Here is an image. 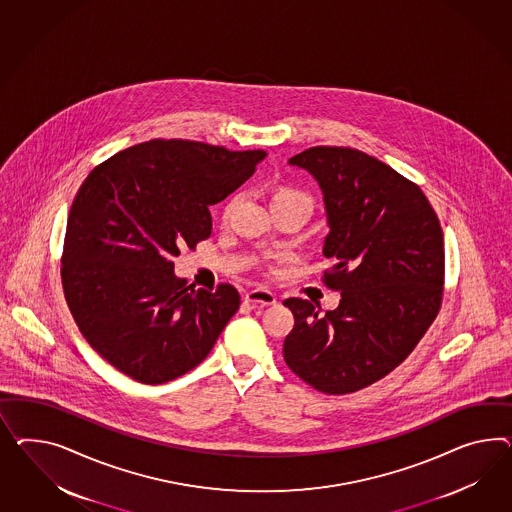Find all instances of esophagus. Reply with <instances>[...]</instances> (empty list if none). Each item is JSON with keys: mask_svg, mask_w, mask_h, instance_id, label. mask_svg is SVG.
Wrapping results in <instances>:
<instances>
[{"mask_svg": "<svg viewBox=\"0 0 512 512\" xmlns=\"http://www.w3.org/2000/svg\"><path fill=\"white\" fill-rule=\"evenodd\" d=\"M246 302L253 305H274L276 304V294L266 291V289H253L246 294Z\"/></svg>", "mask_w": 512, "mask_h": 512, "instance_id": "obj_1", "label": "esophagus"}]
</instances>
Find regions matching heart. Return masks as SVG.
Here are the masks:
<instances>
[{
    "mask_svg": "<svg viewBox=\"0 0 512 512\" xmlns=\"http://www.w3.org/2000/svg\"><path fill=\"white\" fill-rule=\"evenodd\" d=\"M238 199H240V194L231 195V197H229V201H227L225 207H223V218H229V216H231V212H233V208L236 207ZM272 207H302L305 208L307 212H311L313 199H311V195L305 194V192L298 190V188L279 186V188L274 190V194H272Z\"/></svg>",
    "mask_w": 512,
    "mask_h": 512,
    "instance_id": "b5f03b06",
    "label": "heart"
}]
</instances>
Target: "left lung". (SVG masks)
<instances>
[{
	"mask_svg": "<svg viewBox=\"0 0 512 512\" xmlns=\"http://www.w3.org/2000/svg\"><path fill=\"white\" fill-rule=\"evenodd\" d=\"M291 166L324 195L330 233L324 283L339 305L289 298L294 328L283 358L309 386L345 395L371 386L406 360L440 311L445 253L440 220L412 180L365 152L311 147Z\"/></svg>",
	"mask_w": 512,
	"mask_h": 512,
	"instance_id": "obj_1",
	"label": "left lung"
}]
</instances>
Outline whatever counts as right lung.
<instances>
[{"instance_id":"right-lung-1","label":"right lung","mask_w":512,"mask_h":512,"mask_svg":"<svg viewBox=\"0 0 512 512\" xmlns=\"http://www.w3.org/2000/svg\"><path fill=\"white\" fill-rule=\"evenodd\" d=\"M264 151L151 139L113 154L70 207L61 281L87 343L141 384L192 371L240 307L233 285L194 289L173 257L212 233L210 205L255 173Z\"/></svg>"}]
</instances>
